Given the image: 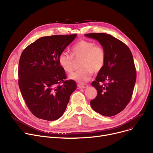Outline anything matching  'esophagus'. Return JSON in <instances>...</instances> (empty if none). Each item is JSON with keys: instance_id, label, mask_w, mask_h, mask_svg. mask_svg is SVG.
Instances as JSON below:
<instances>
[{"instance_id": "obj_1", "label": "esophagus", "mask_w": 153, "mask_h": 153, "mask_svg": "<svg viewBox=\"0 0 153 153\" xmlns=\"http://www.w3.org/2000/svg\"><path fill=\"white\" fill-rule=\"evenodd\" d=\"M87 87L88 85L86 84H77V87L79 89H85Z\"/></svg>"}]
</instances>
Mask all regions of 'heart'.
<instances>
[{
    "instance_id": "obj_1",
    "label": "heart",
    "mask_w": 153,
    "mask_h": 153,
    "mask_svg": "<svg viewBox=\"0 0 153 153\" xmlns=\"http://www.w3.org/2000/svg\"><path fill=\"white\" fill-rule=\"evenodd\" d=\"M72 54L76 58L82 57L81 70L73 72L69 78L79 84H84L91 79L93 71L97 72L103 67L105 61V53L103 48L95 45L89 40L82 39L72 48ZM58 62L61 68L66 72L73 70L74 59L67 52L62 51L58 57Z\"/></svg>"
}]
</instances>
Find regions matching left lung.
Wrapping results in <instances>:
<instances>
[{"instance_id": "1", "label": "left lung", "mask_w": 153, "mask_h": 153, "mask_svg": "<svg viewBox=\"0 0 153 153\" xmlns=\"http://www.w3.org/2000/svg\"><path fill=\"white\" fill-rule=\"evenodd\" d=\"M98 41L105 53V61L92 82L97 95L91 101L92 109L105 117L114 116L125 109L133 92L136 72L130 50L125 43L108 34H85ZM107 83L100 85V82Z\"/></svg>"}]
</instances>
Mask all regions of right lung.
Wrapping results in <instances>:
<instances>
[{
	"label": "right lung",
	"mask_w": 153,
	"mask_h": 153,
	"mask_svg": "<svg viewBox=\"0 0 153 153\" xmlns=\"http://www.w3.org/2000/svg\"><path fill=\"white\" fill-rule=\"evenodd\" d=\"M76 34L42 37L22 52L19 66V85L22 97L35 117L48 121L59 118L65 111L76 83L67 80L60 66V53ZM62 83L63 84L61 85Z\"/></svg>",
	"instance_id": "obj_1"
}]
</instances>
